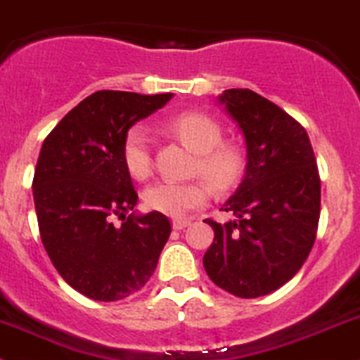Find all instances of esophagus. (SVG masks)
Returning a JSON list of instances; mask_svg holds the SVG:
<instances>
[{
    "label": "esophagus",
    "instance_id": "obj_1",
    "mask_svg": "<svg viewBox=\"0 0 360 360\" xmlns=\"http://www.w3.org/2000/svg\"><path fill=\"white\" fill-rule=\"evenodd\" d=\"M190 224H191V220H188V218H174L172 220V227L177 231L184 229V227H188Z\"/></svg>",
    "mask_w": 360,
    "mask_h": 360
}]
</instances>
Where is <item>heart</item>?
<instances>
[{
    "instance_id": "b5f03b06",
    "label": "heart",
    "mask_w": 360,
    "mask_h": 360,
    "mask_svg": "<svg viewBox=\"0 0 360 360\" xmlns=\"http://www.w3.org/2000/svg\"><path fill=\"white\" fill-rule=\"evenodd\" d=\"M172 129L193 150L199 153L197 170L217 190H229L240 179L243 158L238 147L221 142V129L217 120L204 113L188 112L172 120ZM122 163L133 179H146L153 172V140L142 124L127 129L122 142ZM211 199V186L202 179H160L146 188L147 206L170 217H183L188 211L206 206Z\"/></svg>"
}]
</instances>
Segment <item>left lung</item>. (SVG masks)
<instances>
[{"label":"left lung","instance_id":"left-lung-1","mask_svg":"<svg viewBox=\"0 0 360 360\" xmlns=\"http://www.w3.org/2000/svg\"><path fill=\"white\" fill-rule=\"evenodd\" d=\"M247 143L240 188L224 204L234 220L207 218L214 240L204 254L211 281L240 298L284 286L316 240L321 186L307 131L290 113L248 89L218 97Z\"/></svg>","mask_w":360,"mask_h":360}]
</instances>
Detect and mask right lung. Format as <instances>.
Returning a JSON list of instances; mask_svg holds the SVG:
<instances>
[{
	"instance_id": "add662e5",
	"label": "right lung",
	"mask_w": 360,
	"mask_h": 360,
	"mask_svg": "<svg viewBox=\"0 0 360 360\" xmlns=\"http://www.w3.org/2000/svg\"><path fill=\"white\" fill-rule=\"evenodd\" d=\"M172 99L99 90L46 136L33 176L40 240L63 281L92 300L115 302L146 286L170 236L160 211L139 202L122 163L127 129ZM117 216L123 221L112 226Z\"/></svg>"
}]
</instances>
